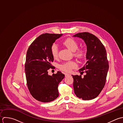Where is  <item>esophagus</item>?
I'll use <instances>...</instances> for the list:
<instances>
[{
	"label": "esophagus",
	"instance_id": "34e87169",
	"mask_svg": "<svg viewBox=\"0 0 123 123\" xmlns=\"http://www.w3.org/2000/svg\"><path fill=\"white\" fill-rule=\"evenodd\" d=\"M70 75L69 74H68V73H66L65 74V77H67V76H70Z\"/></svg>",
	"mask_w": 123,
	"mask_h": 123
}]
</instances>
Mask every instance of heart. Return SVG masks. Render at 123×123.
Returning a JSON list of instances; mask_svg holds the SVG:
<instances>
[{"mask_svg":"<svg viewBox=\"0 0 123 123\" xmlns=\"http://www.w3.org/2000/svg\"><path fill=\"white\" fill-rule=\"evenodd\" d=\"M64 44L69 50L72 52H75L74 55L79 58H83L85 55V51L83 49H79L76 51V50L78 48V42L72 38H68L66 39L64 42ZM51 51L53 57L55 59H57L58 57L59 47L58 45L54 43L52 45L51 48ZM77 66L76 63L73 61H69L64 62L59 65L60 69L67 72H70L72 69L76 68Z\"/></svg>","mask_w":123,"mask_h":123,"instance_id":"b5f03b06","label":"heart"}]
</instances>
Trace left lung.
<instances>
[{"label":"left lung","mask_w":123,"mask_h":123,"mask_svg":"<svg viewBox=\"0 0 123 123\" xmlns=\"http://www.w3.org/2000/svg\"><path fill=\"white\" fill-rule=\"evenodd\" d=\"M73 37L82 39L87 46L86 64L79 70L80 74L72 75L76 95L83 100H90L97 97L105 87L109 63L106 49L101 41L89 32L78 33Z\"/></svg>","instance_id":"8db88e82"}]
</instances>
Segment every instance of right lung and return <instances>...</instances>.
Returning <instances> with one entry per match:
<instances>
[{
    "label": "right lung",
    "instance_id": "obj_1",
    "mask_svg": "<svg viewBox=\"0 0 123 123\" xmlns=\"http://www.w3.org/2000/svg\"><path fill=\"white\" fill-rule=\"evenodd\" d=\"M62 34L44 33L38 37L29 46L26 54L25 72L30 93L43 103L54 101L59 96L58 86L65 78L60 71L52 76L48 70L53 68L54 61L51 48Z\"/></svg>",
    "mask_w": 123,
    "mask_h": 123
}]
</instances>
